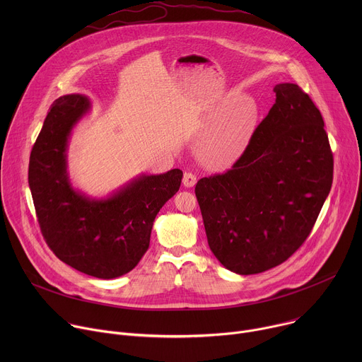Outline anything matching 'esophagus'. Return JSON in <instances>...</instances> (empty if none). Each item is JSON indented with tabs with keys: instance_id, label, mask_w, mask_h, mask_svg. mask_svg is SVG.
Segmentation results:
<instances>
[{
	"instance_id": "obj_1",
	"label": "esophagus",
	"mask_w": 362,
	"mask_h": 362,
	"mask_svg": "<svg viewBox=\"0 0 362 362\" xmlns=\"http://www.w3.org/2000/svg\"><path fill=\"white\" fill-rule=\"evenodd\" d=\"M183 185L186 187H193L196 185V176L190 172H186L185 176H183Z\"/></svg>"
}]
</instances>
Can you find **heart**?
<instances>
[{
    "instance_id": "heart-1",
    "label": "heart",
    "mask_w": 362,
    "mask_h": 362,
    "mask_svg": "<svg viewBox=\"0 0 362 362\" xmlns=\"http://www.w3.org/2000/svg\"><path fill=\"white\" fill-rule=\"evenodd\" d=\"M232 158H233V153H232L230 150H223V151L219 153L218 160H219V162H228V160H230Z\"/></svg>"
}]
</instances>
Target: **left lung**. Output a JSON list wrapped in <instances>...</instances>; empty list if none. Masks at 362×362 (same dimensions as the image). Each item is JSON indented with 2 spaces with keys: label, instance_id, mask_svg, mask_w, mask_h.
I'll use <instances>...</instances> for the list:
<instances>
[{
  "label": "left lung",
  "instance_id": "obj_1",
  "mask_svg": "<svg viewBox=\"0 0 362 362\" xmlns=\"http://www.w3.org/2000/svg\"><path fill=\"white\" fill-rule=\"evenodd\" d=\"M274 91L275 105L232 169L194 187L211 250L239 275L285 262L311 233L332 186V151L314 101L293 83Z\"/></svg>",
  "mask_w": 362,
  "mask_h": 362
}]
</instances>
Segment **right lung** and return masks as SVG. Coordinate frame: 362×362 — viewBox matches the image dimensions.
Here are the masks:
<instances>
[{
	"instance_id": "right-lung-1",
	"label": "right lung",
	"mask_w": 362,
	"mask_h": 362,
	"mask_svg": "<svg viewBox=\"0 0 362 362\" xmlns=\"http://www.w3.org/2000/svg\"><path fill=\"white\" fill-rule=\"evenodd\" d=\"M90 107L83 94L53 103L31 150L28 185L41 233L59 259L86 275L113 279L130 272L148 249L154 218L179 190L183 172L140 175L101 199L74 189L69 139Z\"/></svg>"
}]
</instances>
